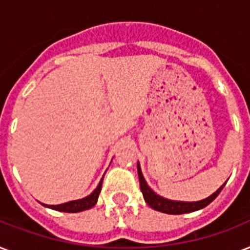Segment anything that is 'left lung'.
<instances>
[{"instance_id":"obj_1","label":"left lung","mask_w":250,"mask_h":250,"mask_svg":"<svg viewBox=\"0 0 250 250\" xmlns=\"http://www.w3.org/2000/svg\"><path fill=\"white\" fill-rule=\"evenodd\" d=\"M137 174H139V180H140V188L141 192H143V196H144L145 202L148 204L152 209L157 210V211H161V213L166 214H186V213H192V211H196V210H200L202 208L208 206L211 201H214L217 196L221 193V190L223 189L225 184L219 188V189L213 193L210 197L205 198V200H201V201L196 202H180V201H171V200H166V198L161 197L158 194H156L150 188L148 187L146 182H145L144 176L141 174L140 166L137 165Z\"/></svg>"}]
</instances>
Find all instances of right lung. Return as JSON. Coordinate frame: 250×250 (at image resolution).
<instances>
[{
  "label": "right lung",
  "instance_id": "1",
  "mask_svg": "<svg viewBox=\"0 0 250 250\" xmlns=\"http://www.w3.org/2000/svg\"><path fill=\"white\" fill-rule=\"evenodd\" d=\"M102 180L100 182L98 187L92 192V193L85 198L82 200H76V201H70L66 204H61V205H45L50 208L53 210H58V211H63V213H79V211H84L90 208H93L96 205V202L98 200V194L101 192Z\"/></svg>",
  "mask_w": 250,
  "mask_h": 250
}]
</instances>
